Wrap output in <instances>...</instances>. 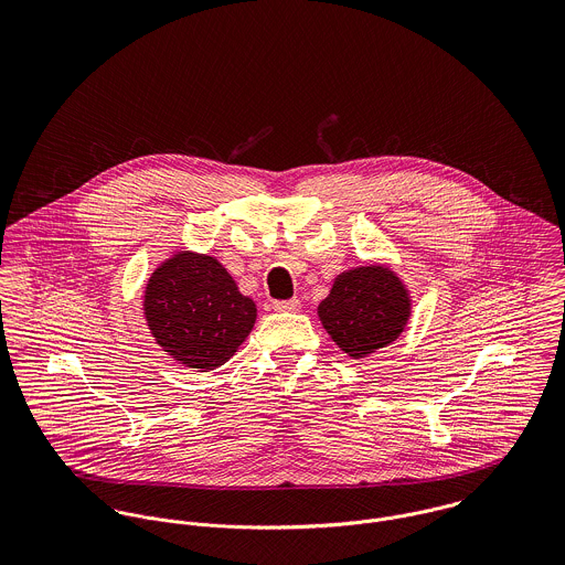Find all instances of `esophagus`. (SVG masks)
I'll return each instance as SVG.
<instances>
[{
    "instance_id": "1",
    "label": "esophagus",
    "mask_w": 565,
    "mask_h": 565,
    "mask_svg": "<svg viewBox=\"0 0 565 565\" xmlns=\"http://www.w3.org/2000/svg\"><path fill=\"white\" fill-rule=\"evenodd\" d=\"M298 309H300L298 300H276L274 302V311H278V313H294Z\"/></svg>"
}]
</instances>
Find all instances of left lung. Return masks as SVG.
Listing matches in <instances>:
<instances>
[{
	"mask_svg": "<svg viewBox=\"0 0 565 565\" xmlns=\"http://www.w3.org/2000/svg\"><path fill=\"white\" fill-rule=\"evenodd\" d=\"M330 339L352 359L387 348L411 320V296L387 265H361L341 271L318 307Z\"/></svg>",
	"mask_w": 565,
	"mask_h": 565,
	"instance_id": "obj_1",
	"label": "left lung"
}]
</instances>
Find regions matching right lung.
<instances>
[{"mask_svg":"<svg viewBox=\"0 0 565 565\" xmlns=\"http://www.w3.org/2000/svg\"><path fill=\"white\" fill-rule=\"evenodd\" d=\"M143 316L173 361L209 372L235 356L254 328L256 305L215 256L180 249L148 278Z\"/></svg>","mask_w":565,"mask_h":565,"instance_id":"right-lung-1","label":"right lung"}]
</instances>
